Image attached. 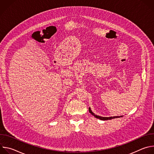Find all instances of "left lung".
Listing matches in <instances>:
<instances>
[{
	"mask_svg": "<svg viewBox=\"0 0 154 154\" xmlns=\"http://www.w3.org/2000/svg\"><path fill=\"white\" fill-rule=\"evenodd\" d=\"M89 112L90 113L93 115L95 118H97V119H99L100 120H103V121H105V120H109V119H114V118H120V117H122V116H113V117H102V116H97L96 115H95L94 113L92 112L91 109L90 108H89Z\"/></svg>",
	"mask_w": 154,
	"mask_h": 154,
	"instance_id": "1",
	"label": "left lung"
}]
</instances>
